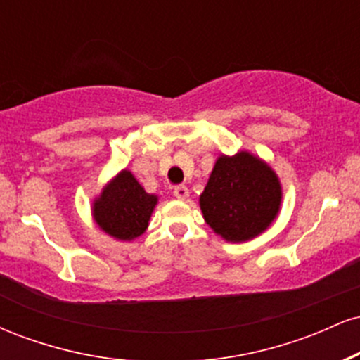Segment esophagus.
I'll list each match as a JSON object with an SVG mask.
<instances>
[{"label":"esophagus","mask_w":360,"mask_h":360,"mask_svg":"<svg viewBox=\"0 0 360 360\" xmlns=\"http://www.w3.org/2000/svg\"><path fill=\"white\" fill-rule=\"evenodd\" d=\"M174 196L177 200H186L189 196V189L186 186H177V188H174Z\"/></svg>","instance_id":"1"}]
</instances>
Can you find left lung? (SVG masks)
Wrapping results in <instances>:
<instances>
[{"mask_svg":"<svg viewBox=\"0 0 360 360\" xmlns=\"http://www.w3.org/2000/svg\"><path fill=\"white\" fill-rule=\"evenodd\" d=\"M283 189L276 172L250 152L220 155L200 206L205 221L229 242L257 237L278 217Z\"/></svg>","mask_w":360,"mask_h":360,"instance_id":"8db88e82","label":"left lung"}]
</instances>
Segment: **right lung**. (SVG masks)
Returning a JSON list of instances; mask_svg holds the SVG:
<instances>
[{
	"label": "right lung",
	"mask_w": 360,
	"mask_h": 360,
	"mask_svg": "<svg viewBox=\"0 0 360 360\" xmlns=\"http://www.w3.org/2000/svg\"><path fill=\"white\" fill-rule=\"evenodd\" d=\"M155 205V194L146 193L134 174L123 169L93 201V218L117 240H134L147 230Z\"/></svg>",
	"instance_id": "1"
}]
</instances>
